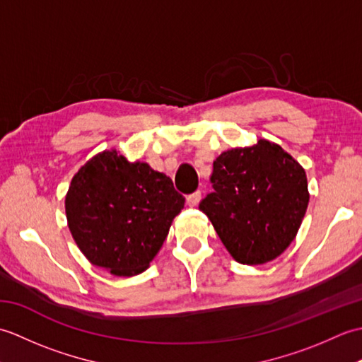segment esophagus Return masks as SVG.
<instances>
[{"mask_svg": "<svg viewBox=\"0 0 362 362\" xmlns=\"http://www.w3.org/2000/svg\"><path fill=\"white\" fill-rule=\"evenodd\" d=\"M201 199H202V193H201V191H196V193L189 194L187 197V202H188L189 206H196L199 202H201Z\"/></svg>", "mask_w": 362, "mask_h": 362, "instance_id": "obj_1", "label": "esophagus"}]
</instances>
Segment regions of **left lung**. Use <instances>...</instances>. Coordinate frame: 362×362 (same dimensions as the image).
I'll return each mask as SVG.
<instances>
[{
	"label": "left lung",
	"instance_id": "obj_1",
	"mask_svg": "<svg viewBox=\"0 0 362 362\" xmlns=\"http://www.w3.org/2000/svg\"><path fill=\"white\" fill-rule=\"evenodd\" d=\"M213 193L199 204L238 263L264 264L294 241L308 209L305 169L281 146L258 140L213 161Z\"/></svg>",
	"mask_w": 362,
	"mask_h": 362
}]
</instances>
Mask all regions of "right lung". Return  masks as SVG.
<instances>
[{"instance_id": "right-lung-1", "label": "right lung", "mask_w": 362, "mask_h": 362, "mask_svg": "<svg viewBox=\"0 0 362 362\" xmlns=\"http://www.w3.org/2000/svg\"><path fill=\"white\" fill-rule=\"evenodd\" d=\"M185 204L173 180L112 149L81 166L65 197L76 244L91 264L118 276L144 272Z\"/></svg>"}]
</instances>
